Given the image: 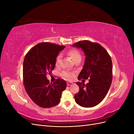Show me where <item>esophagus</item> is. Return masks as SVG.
Segmentation results:
<instances>
[{
	"label": "esophagus",
	"instance_id": "1",
	"mask_svg": "<svg viewBox=\"0 0 134 134\" xmlns=\"http://www.w3.org/2000/svg\"><path fill=\"white\" fill-rule=\"evenodd\" d=\"M72 84H73V83H72V82H67V86H71V85H72Z\"/></svg>",
	"mask_w": 134,
	"mask_h": 134
}]
</instances>
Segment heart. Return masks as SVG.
Returning a JSON list of instances; mask_svg holds the SVG:
<instances>
[{"mask_svg":"<svg viewBox=\"0 0 134 134\" xmlns=\"http://www.w3.org/2000/svg\"><path fill=\"white\" fill-rule=\"evenodd\" d=\"M68 55L72 59V60L74 62H76V61H80L81 60V54L79 50L76 49H72L70 51H69L68 52ZM62 55L61 54H59L58 55L57 57L56 58L55 61V65L56 66H59L61 62H62ZM62 75L64 78H65L66 80H71L73 79L74 76V72L69 71H63L62 72Z\"/></svg>","mask_w":134,"mask_h":134,"instance_id":"b5f03b06","label":"heart"}]
</instances>
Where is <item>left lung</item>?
Wrapping results in <instances>:
<instances>
[{
    "label": "left lung",
    "mask_w": 134,
    "mask_h": 134,
    "mask_svg": "<svg viewBox=\"0 0 134 134\" xmlns=\"http://www.w3.org/2000/svg\"><path fill=\"white\" fill-rule=\"evenodd\" d=\"M72 45L82 48L86 56L78 80L90 78L86 85L83 82L76 83L79 91L74 96L75 100L84 107L96 106L106 97L111 87L112 79L111 56L98 43L83 40Z\"/></svg>",
    "instance_id": "1"
}]
</instances>
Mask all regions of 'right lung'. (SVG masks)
Returning a JSON list of instances; mask_svg holds the SVG:
<instances>
[{
	"mask_svg": "<svg viewBox=\"0 0 134 134\" xmlns=\"http://www.w3.org/2000/svg\"><path fill=\"white\" fill-rule=\"evenodd\" d=\"M64 48V46L55 43H39L29 50L24 59L23 78L25 90L40 107L56 106L66 87L64 79L58 78L52 84L46 77L54 69L56 58Z\"/></svg>",
	"mask_w": 134,
	"mask_h": 134,
	"instance_id": "obj_1",
	"label": "right lung"
}]
</instances>
